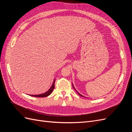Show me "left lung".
<instances>
[{"label": "left lung", "instance_id": "left-lung-1", "mask_svg": "<svg viewBox=\"0 0 132 132\" xmlns=\"http://www.w3.org/2000/svg\"><path fill=\"white\" fill-rule=\"evenodd\" d=\"M72 85H73V88H74V89H75V90L76 91H77V93H78V94H79V95L80 96H83V97H84V96H82V95H81V94H80L79 93H78V91H77V90H76V89H75V87H74V85L73 84V83H72Z\"/></svg>", "mask_w": 132, "mask_h": 132}]
</instances>
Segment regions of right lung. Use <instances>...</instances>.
<instances>
[{"label": "right lung", "mask_w": 132, "mask_h": 132, "mask_svg": "<svg viewBox=\"0 0 132 132\" xmlns=\"http://www.w3.org/2000/svg\"><path fill=\"white\" fill-rule=\"evenodd\" d=\"M55 79H54L53 80V82L52 84V86H51L50 88L48 89V90L45 93H44L41 94H39V95H31L30 96H34V97H47L48 96H49L51 94V93L53 92V89H54V82H55Z\"/></svg>", "instance_id": "add662e5"}]
</instances>
